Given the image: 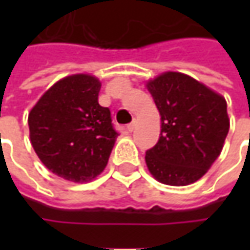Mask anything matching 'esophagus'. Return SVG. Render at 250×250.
Wrapping results in <instances>:
<instances>
[{
    "label": "esophagus",
    "mask_w": 250,
    "mask_h": 250,
    "mask_svg": "<svg viewBox=\"0 0 250 250\" xmlns=\"http://www.w3.org/2000/svg\"><path fill=\"white\" fill-rule=\"evenodd\" d=\"M136 125H138V122H136V121H133L132 124H129V125L126 126V129H128V132H133V130L136 129Z\"/></svg>",
    "instance_id": "1"
}]
</instances>
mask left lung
Segmentation results:
<instances>
[{"label": "left lung", "instance_id": "obj_1", "mask_svg": "<svg viewBox=\"0 0 250 250\" xmlns=\"http://www.w3.org/2000/svg\"><path fill=\"white\" fill-rule=\"evenodd\" d=\"M146 87L161 117L159 142L145 157L149 171L166 185L196 182L224 146L229 130L226 99L179 72L161 73Z\"/></svg>", "mask_w": 250, "mask_h": 250}]
</instances>
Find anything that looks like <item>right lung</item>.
I'll use <instances>...</instances> for the list:
<instances>
[{
  "mask_svg": "<svg viewBox=\"0 0 250 250\" xmlns=\"http://www.w3.org/2000/svg\"><path fill=\"white\" fill-rule=\"evenodd\" d=\"M101 83L78 73L53 84L29 112L30 142L55 175L89 182L105 168L118 132L111 112L99 104Z\"/></svg>",
  "mask_w": 250,
  "mask_h": 250,
  "instance_id": "add662e5",
  "label": "right lung"
}]
</instances>
